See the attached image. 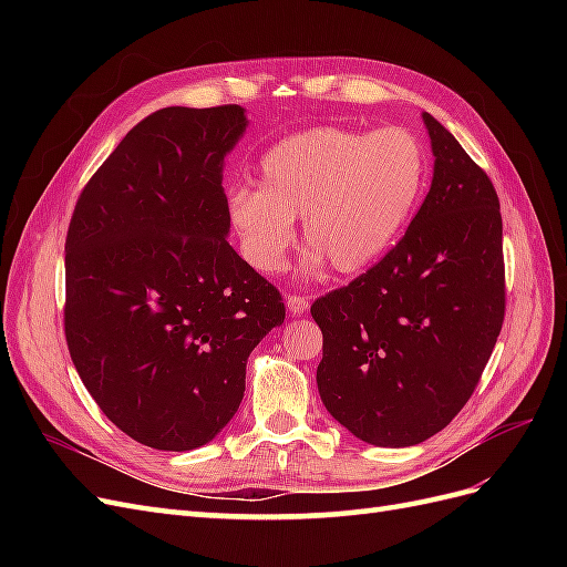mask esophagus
Segmentation results:
<instances>
[{
	"mask_svg": "<svg viewBox=\"0 0 567 567\" xmlns=\"http://www.w3.org/2000/svg\"><path fill=\"white\" fill-rule=\"evenodd\" d=\"M286 305H288V312L290 315H302L307 307H310V302H307L305 296H298V293H288L286 298Z\"/></svg>",
	"mask_w": 567,
	"mask_h": 567,
	"instance_id": "1",
	"label": "esophagus"
}]
</instances>
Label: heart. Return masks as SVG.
Here are the masks:
<instances>
[{
  "label": "heart",
  "mask_w": 567,
  "mask_h": 567,
  "mask_svg": "<svg viewBox=\"0 0 567 567\" xmlns=\"http://www.w3.org/2000/svg\"><path fill=\"white\" fill-rule=\"evenodd\" d=\"M427 175L425 148L402 127L359 132L321 125L286 136L260 161V188L238 186L227 208L248 265L284 269L296 241L293 217L315 248L307 269L364 271L400 241Z\"/></svg>",
  "instance_id": "b5f03b06"
}]
</instances>
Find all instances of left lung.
<instances>
[{
  "mask_svg": "<svg viewBox=\"0 0 567 567\" xmlns=\"http://www.w3.org/2000/svg\"><path fill=\"white\" fill-rule=\"evenodd\" d=\"M433 184L381 262L312 305L321 402L375 447L440 433L471 400L506 310L499 196L431 113Z\"/></svg>",
  "mask_w": 567,
  "mask_h": 567,
  "instance_id": "left-lung-1",
  "label": "left lung"
}]
</instances>
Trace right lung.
<instances>
[{"label":"right lung","mask_w":567,"mask_h":567,"mask_svg":"<svg viewBox=\"0 0 567 567\" xmlns=\"http://www.w3.org/2000/svg\"><path fill=\"white\" fill-rule=\"evenodd\" d=\"M236 104L144 117L84 184L65 236V342L111 423L153 450L203 447L236 414L279 288L227 244L221 161Z\"/></svg>","instance_id":"1"}]
</instances>
